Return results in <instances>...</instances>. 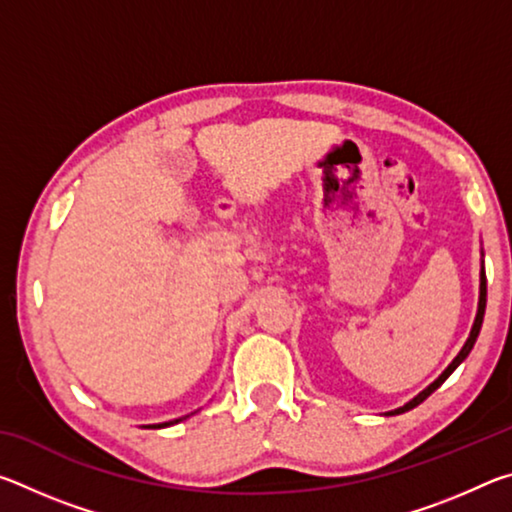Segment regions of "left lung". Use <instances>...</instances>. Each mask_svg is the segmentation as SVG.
I'll use <instances>...</instances> for the list:
<instances>
[{
	"mask_svg": "<svg viewBox=\"0 0 512 512\" xmlns=\"http://www.w3.org/2000/svg\"><path fill=\"white\" fill-rule=\"evenodd\" d=\"M485 296H488V287H485V271L481 268V287H479V309H476V318H474V325H472V332H470V336H467V341H465V345L461 348V352L456 354V359L449 363V366L445 368V372L443 375H440L436 381H433V384H429L427 388H424V391L420 393V395H415L411 402H406L404 406H400V409H395V411H388L386 415H400V413H406V411H411V409H415V406L418 404H422L424 400H427V397L436 391V388H440L443 386V381L452 375V372L461 366V363L467 359V354L472 352V348H474V343H476V336H479V332H481V325H483V314H485Z\"/></svg>",
	"mask_w": 512,
	"mask_h": 512,
	"instance_id": "left-lung-1",
	"label": "left lung"
}]
</instances>
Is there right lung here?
Masks as SVG:
<instances>
[{"instance_id":"obj_1","label":"right lung","mask_w":512,"mask_h":512,"mask_svg":"<svg viewBox=\"0 0 512 512\" xmlns=\"http://www.w3.org/2000/svg\"><path fill=\"white\" fill-rule=\"evenodd\" d=\"M180 420H183V418L171 420V422H162V424H149V427H146V429H164V427H171V424H178Z\"/></svg>"}]
</instances>
